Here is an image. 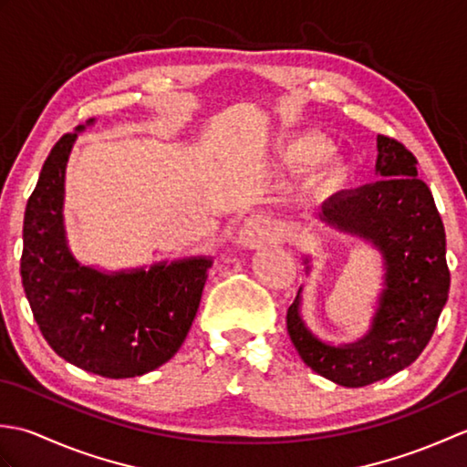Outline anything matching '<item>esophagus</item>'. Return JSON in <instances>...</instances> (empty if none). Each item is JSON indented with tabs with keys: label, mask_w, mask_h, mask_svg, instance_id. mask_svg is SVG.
Returning <instances> with one entry per match:
<instances>
[{
	"label": "esophagus",
	"mask_w": 467,
	"mask_h": 467,
	"mask_svg": "<svg viewBox=\"0 0 467 467\" xmlns=\"http://www.w3.org/2000/svg\"><path fill=\"white\" fill-rule=\"evenodd\" d=\"M279 228L269 216H253L246 221L239 233V244L244 249H259L261 244L275 241Z\"/></svg>",
	"instance_id": "1"
}]
</instances>
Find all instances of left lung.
Returning <instances> with one entry per match:
<instances>
[{"mask_svg":"<svg viewBox=\"0 0 467 467\" xmlns=\"http://www.w3.org/2000/svg\"><path fill=\"white\" fill-rule=\"evenodd\" d=\"M377 150L381 181L331 196L321 213L325 223L373 243L383 254L385 289L371 331L361 341L333 347L305 327L301 295L286 309V331L301 359L345 387L385 379L418 359L450 293L445 228L430 186L418 178V158L383 134Z\"/></svg>","mask_w":467,"mask_h":467,"instance_id":"obj_1","label":"left lung"}]
</instances>
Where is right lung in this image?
<instances>
[{
    "mask_svg": "<svg viewBox=\"0 0 467 467\" xmlns=\"http://www.w3.org/2000/svg\"><path fill=\"white\" fill-rule=\"evenodd\" d=\"M76 134L49 150L24 214L19 261L34 319L52 349L110 379L144 375L181 349L201 303L211 259L106 275L78 263L64 234V172Z\"/></svg>",
    "mask_w": 467,
    "mask_h": 467,
    "instance_id": "obj_1",
    "label": "right lung"
}]
</instances>
